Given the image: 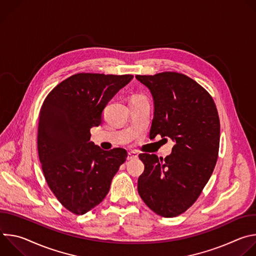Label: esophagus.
I'll return each mask as SVG.
<instances>
[{"instance_id": "obj_1", "label": "esophagus", "mask_w": 256, "mask_h": 256, "mask_svg": "<svg viewBox=\"0 0 256 256\" xmlns=\"http://www.w3.org/2000/svg\"><path fill=\"white\" fill-rule=\"evenodd\" d=\"M138 158V153L130 151L128 153V160H132V159H136Z\"/></svg>"}]
</instances>
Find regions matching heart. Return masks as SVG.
Returning <instances> with one entry per match:
<instances>
[{
  "label": "heart",
  "mask_w": 256,
  "mask_h": 256,
  "mask_svg": "<svg viewBox=\"0 0 256 256\" xmlns=\"http://www.w3.org/2000/svg\"><path fill=\"white\" fill-rule=\"evenodd\" d=\"M136 97H140V96H136Z\"/></svg>",
  "instance_id": "b5f03b06"
}]
</instances>
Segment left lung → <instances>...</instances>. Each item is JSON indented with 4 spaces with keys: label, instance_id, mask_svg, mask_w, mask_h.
Returning <instances> with one entry per match:
<instances>
[{
    "label": "left lung",
    "instance_id": "obj_1",
    "mask_svg": "<svg viewBox=\"0 0 256 256\" xmlns=\"http://www.w3.org/2000/svg\"><path fill=\"white\" fill-rule=\"evenodd\" d=\"M154 100L150 138L175 144L165 159L140 154L144 165L138 180L142 200L157 214L184 212L202 194L214 171L220 144V120L212 96L190 77L175 72L136 76Z\"/></svg>",
    "mask_w": 256,
    "mask_h": 256
}]
</instances>
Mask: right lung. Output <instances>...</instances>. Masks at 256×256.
Returning <instances> with one entry per match:
<instances>
[{
  "instance_id": "add662e5",
  "label": "right lung",
  "mask_w": 256,
  "mask_h": 256,
  "mask_svg": "<svg viewBox=\"0 0 256 256\" xmlns=\"http://www.w3.org/2000/svg\"><path fill=\"white\" fill-rule=\"evenodd\" d=\"M134 76L80 72L54 87L40 112L38 148L46 180L58 202L83 214L99 204L126 161L122 148L104 151L90 142L103 109Z\"/></svg>"
}]
</instances>
